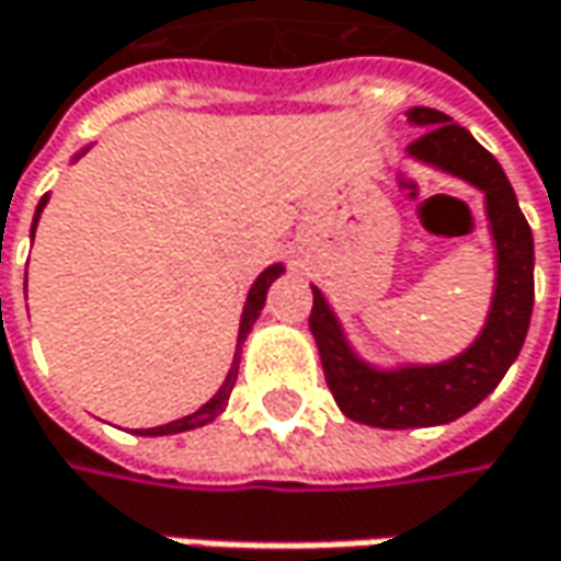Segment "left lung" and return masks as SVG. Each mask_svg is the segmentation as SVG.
Here are the masks:
<instances>
[{"instance_id":"left-lung-1","label":"left lung","mask_w":561,"mask_h":561,"mask_svg":"<svg viewBox=\"0 0 561 561\" xmlns=\"http://www.w3.org/2000/svg\"><path fill=\"white\" fill-rule=\"evenodd\" d=\"M408 122L424 128V135L411 140L414 157L468 179L486 194L500 279L486 329L468 352L439 367H408L399 374L364 367L348 352L323 295L313 288L310 332L320 348L329 392L352 421L382 430L449 424L477 408L522 352L534 310V238L500 162L443 112L421 106L408 112Z\"/></svg>"}]
</instances>
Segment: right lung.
Returning <instances> with one entry per match:
<instances>
[{
    "label": "right lung",
    "mask_w": 561,
    "mask_h": 561,
    "mask_svg": "<svg viewBox=\"0 0 561 561\" xmlns=\"http://www.w3.org/2000/svg\"><path fill=\"white\" fill-rule=\"evenodd\" d=\"M43 207H46V197L39 201L37 207V216H34V229H37V219L39 213H43ZM282 266H270V270H263L260 273V279L254 282V288H251V295H248V305H244V317H241V335H238V345H241V339L251 332V327H254V320L260 317V310H263V301H266V288L273 285V279L279 276ZM234 379H238V357H234L232 370H229V377H226V382H222V389L209 399L201 411H194V414H187V417H182V421H172V424L165 426H153V430H140L144 436H165V433H182V430H194V426H204L209 424L222 408H226V402H229V396H232V386Z\"/></svg>",
    "instance_id": "1"
}]
</instances>
